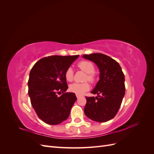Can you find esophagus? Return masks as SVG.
<instances>
[{
    "label": "esophagus",
    "mask_w": 154,
    "mask_h": 154,
    "mask_svg": "<svg viewBox=\"0 0 154 154\" xmlns=\"http://www.w3.org/2000/svg\"><path fill=\"white\" fill-rule=\"evenodd\" d=\"M76 96L77 98H79V97H80V96H78V95H76Z\"/></svg>",
    "instance_id": "1"
}]
</instances>
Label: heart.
Segmentation results:
<instances>
[{"label":"heart","mask_w":154,"mask_h":154,"mask_svg":"<svg viewBox=\"0 0 154 154\" xmlns=\"http://www.w3.org/2000/svg\"><path fill=\"white\" fill-rule=\"evenodd\" d=\"M78 67L86 73L84 81L89 82L92 84L96 81L95 67L92 62L87 60H83L78 63ZM64 76L67 82H72L74 78V71L72 67H68L64 73ZM90 89V85L87 82L83 83H74L69 86V91L78 96H82Z\"/></svg>","instance_id":"obj_1"}]
</instances>
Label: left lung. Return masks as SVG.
I'll return each instance as SVG.
<instances>
[{"mask_svg":"<svg viewBox=\"0 0 154 154\" xmlns=\"http://www.w3.org/2000/svg\"><path fill=\"white\" fill-rule=\"evenodd\" d=\"M94 62L100 71V80L91 93L97 97H85V114L97 122H106L115 117L125 93V76L119 64L109 56L101 53L83 54Z\"/></svg>","mask_w":154,"mask_h":154,"instance_id":"1","label":"left lung"}]
</instances>
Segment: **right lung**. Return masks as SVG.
<instances>
[{"instance_id": "obj_1", "label": "right lung", "mask_w": 154, "mask_h": 154, "mask_svg": "<svg viewBox=\"0 0 154 154\" xmlns=\"http://www.w3.org/2000/svg\"><path fill=\"white\" fill-rule=\"evenodd\" d=\"M79 55H53L41 58L32 67L28 94L37 116L45 123L58 125L66 120L77 100L68 88L64 73ZM63 93L60 97L57 95Z\"/></svg>"}]
</instances>
